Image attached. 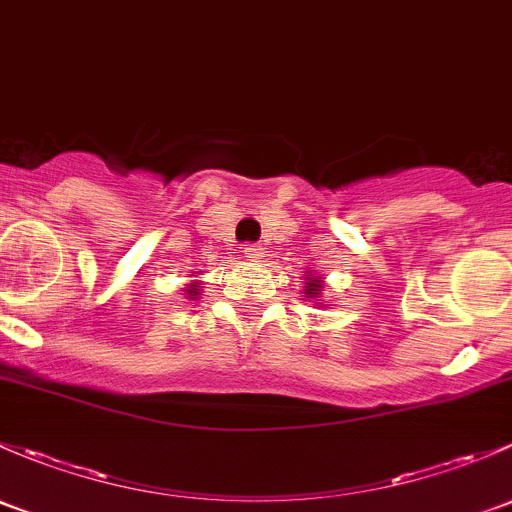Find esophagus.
<instances>
[{"label": "esophagus", "mask_w": 512, "mask_h": 512, "mask_svg": "<svg viewBox=\"0 0 512 512\" xmlns=\"http://www.w3.org/2000/svg\"><path fill=\"white\" fill-rule=\"evenodd\" d=\"M263 256V246L261 244H246L244 246V258L246 261H258Z\"/></svg>", "instance_id": "34e87169"}]
</instances>
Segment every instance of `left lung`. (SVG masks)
I'll list each match as a JSON object with an SVG mask.
<instances>
[{"label": "left lung", "mask_w": 512, "mask_h": 512, "mask_svg": "<svg viewBox=\"0 0 512 512\" xmlns=\"http://www.w3.org/2000/svg\"><path fill=\"white\" fill-rule=\"evenodd\" d=\"M305 286H303V293H305V298H313V300H318L320 298V291H323V281H320V276H308L305 278Z\"/></svg>", "instance_id": "8db88e82"}]
</instances>
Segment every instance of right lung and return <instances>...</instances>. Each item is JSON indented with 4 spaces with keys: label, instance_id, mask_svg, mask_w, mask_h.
Returning <instances> with one entry per match:
<instances>
[{
    "label": "right lung",
    "instance_id": "1",
    "mask_svg": "<svg viewBox=\"0 0 512 512\" xmlns=\"http://www.w3.org/2000/svg\"><path fill=\"white\" fill-rule=\"evenodd\" d=\"M199 291H202V283L199 281H192L187 288H184V293H187L189 298H197V295H202Z\"/></svg>",
    "mask_w": 512,
    "mask_h": 512
}]
</instances>
